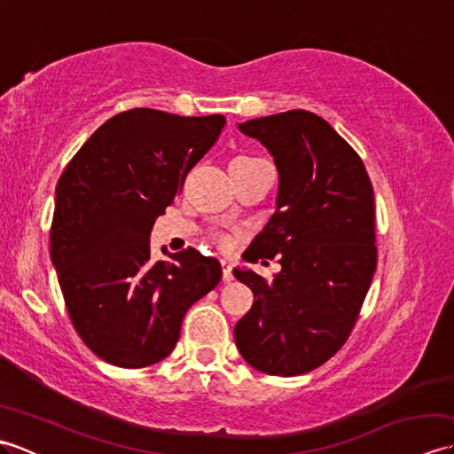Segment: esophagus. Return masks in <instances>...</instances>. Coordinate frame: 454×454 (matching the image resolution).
<instances>
[{"label": "esophagus", "instance_id": "34e87169", "mask_svg": "<svg viewBox=\"0 0 454 454\" xmlns=\"http://www.w3.org/2000/svg\"><path fill=\"white\" fill-rule=\"evenodd\" d=\"M222 281L224 283H232L234 281V273H232V263L228 259H222Z\"/></svg>", "mask_w": 454, "mask_h": 454}]
</instances>
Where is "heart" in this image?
Masks as SVG:
<instances>
[{
  "instance_id": "heart-1",
  "label": "heart",
  "mask_w": 454,
  "mask_h": 454,
  "mask_svg": "<svg viewBox=\"0 0 454 454\" xmlns=\"http://www.w3.org/2000/svg\"><path fill=\"white\" fill-rule=\"evenodd\" d=\"M238 160H252V158H238ZM218 244L222 246V247H230V238H226V236H218Z\"/></svg>"
}]
</instances>
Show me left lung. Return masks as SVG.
Wrapping results in <instances>:
<instances>
[{"instance_id": "obj_1", "label": "left lung", "mask_w": 454, "mask_h": 454, "mask_svg": "<svg viewBox=\"0 0 454 454\" xmlns=\"http://www.w3.org/2000/svg\"><path fill=\"white\" fill-rule=\"evenodd\" d=\"M238 129L263 144L278 171L275 215L249 244L246 262L278 255L281 271L267 281L254 269H234L254 293L234 340L257 371L304 374L341 349L371 288L372 185L356 152L310 111L277 113Z\"/></svg>"}]
</instances>
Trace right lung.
<instances>
[{
	"label": "right lung",
	"instance_id": "1",
	"mask_svg": "<svg viewBox=\"0 0 454 454\" xmlns=\"http://www.w3.org/2000/svg\"><path fill=\"white\" fill-rule=\"evenodd\" d=\"M224 124L222 114L119 113L58 181L52 265L75 332L103 361L142 369L166 359L183 316L220 283L218 259L195 247L150 262V234Z\"/></svg>",
	"mask_w": 454,
	"mask_h": 454
}]
</instances>
